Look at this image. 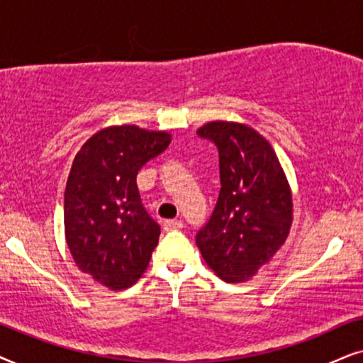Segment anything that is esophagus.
<instances>
[{
  "mask_svg": "<svg viewBox=\"0 0 363 363\" xmlns=\"http://www.w3.org/2000/svg\"><path fill=\"white\" fill-rule=\"evenodd\" d=\"M164 229H166V230H179V229H182V220L169 219V220L164 222Z\"/></svg>",
  "mask_w": 363,
  "mask_h": 363,
  "instance_id": "esophagus-1",
  "label": "esophagus"
}]
</instances>
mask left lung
Listing matches in <instances>:
<instances>
[{"mask_svg": "<svg viewBox=\"0 0 363 363\" xmlns=\"http://www.w3.org/2000/svg\"><path fill=\"white\" fill-rule=\"evenodd\" d=\"M197 134L219 151L220 192L196 244L222 280L244 282L286 242L292 225L291 186L272 146L249 125L212 121Z\"/></svg>", "mask_w": 363, "mask_h": 363, "instance_id": "obj_1", "label": "left lung"}]
</instances>
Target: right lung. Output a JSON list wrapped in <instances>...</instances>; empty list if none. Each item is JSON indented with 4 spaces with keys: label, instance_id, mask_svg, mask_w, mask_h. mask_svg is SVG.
<instances>
[{
    "label": "right lung",
    "instance_id": "add662e5",
    "mask_svg": "<svg viewBox=\"0 0 363 363\" xmlns=\"http://www.w3.org/2000/svg\"><path fill=\"white\" fill-rule=\"evenodd\" d=\"M171 143V134L111 125L83 144L65 192V234L77 267L103 286L131 287L146 270L161 227L144 209L139 169Z\"/></svg>",
    "mask_w": 363,
    "mask_h": 363
}]
</instances>
